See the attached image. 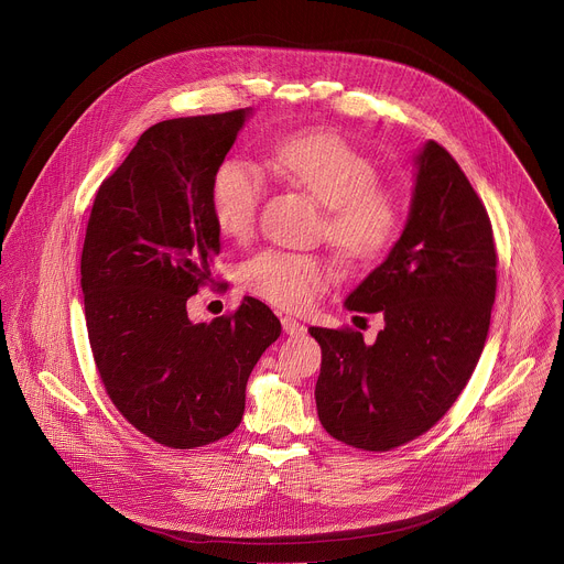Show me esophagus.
Instances as JSON below:
<instances>
[{
  "mask_svg": "<svg viewBox=\"0 0 564 564\" xmlns=\"http://www.w3.org/2000/svg\"><path fill=\"white\" fill-rule=\"evenodd\" d=\"M281 325H283V332L290 334V336H301L305 334V325L301 321H296L294 316H283L281 318Z\"/></svg>",
  "mask_w": 564,
  "mask_h": 564,
  "instance_id": "1",
  "label": "esophagus"
}]
</instances>
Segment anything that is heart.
I'll return each instance as SVG.
<instances>
[{"label":"heart","mask_w":564,"mask_h":564,"mask_svg":"<svg viewBox=\"0 0 564 564\" xmlns=\"http://www.w3.org/2000/svg\"><path fill=\"white\" fill-rule=\"evenodd\" d=\"M270 165L321 206L325 232L347 261L381 257L399 232L397 202L377 187V170L340 137L299 132L270 148ZM263 172L243 156L224 159L210 181V208L221 232L246 239L263 199ZM329 265L305 252L263 250L241 268L243 288L283 310H305L327 288Z\"/></svg>","instance_id":"heart-1"}]
</instances>
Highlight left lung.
Returning <instances> with one entry per match:
<instances>
[{
    "label": "left lung",
    "instance_id": "left-lung-1",
    "mask_svg": "<svg viewBox=\"0 0 564 564\" xmlns=\"http://www.w3.org/2000/svg\"><path fill=\"white\" fill-rule=\"evenodd\" d=\"M496 299V248L485 206L436 141L414 154L408 221L386 261L345 299L383 312L386 327H310L321 345L318 421L336 441L388 452L436 425L482 354Z\"/></svg>",
    "mask_w": 564,
    "mask_h": 564
}]
</instances>
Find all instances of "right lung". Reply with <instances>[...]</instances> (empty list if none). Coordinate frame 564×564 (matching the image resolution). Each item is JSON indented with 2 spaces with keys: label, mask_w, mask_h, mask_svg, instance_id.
Listing matches in <instances>:
<instances>
[{
  "label": "right lung",
  "mask_w": 564,
  "mask_h": 564,
  "mask_svg": "<svg viewBox=\"0 0 564 564\" xmlns=\"http://www.w3.org/2000/svg\"><path fill=\"white\" fill-rule=\"evenodd\" d=\"M250 117L243 108L148 128L99 185L86 228L82 292L101 383L128 423L174 449L239 427L250 373L281 334L252 296L210 323L185 307L221 252L213 174Z\"/></svg>",
  "instance_id": "add662e5"
}]
</instances>
